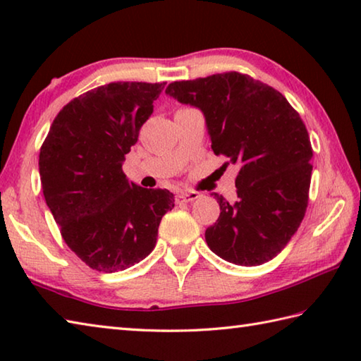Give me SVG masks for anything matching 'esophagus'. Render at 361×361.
<instances>
[{
    "label": "esophagus",
    "mask_w": 361,
    "mask_h": 361,
    "mask_svg": "<svg viewBox=\"0 0 361 361\" xmlns=\"http://www.w3.org/2000/svg\"><path fill=\"white\" fill-rule=\"evenodd\" d=\"M197 197H199V192H195V191H183L178 195H176V202H178V204L192 202V200H195Z\"/></svg>",
    "instance_id": "esophagus-1"
}]
</instances>
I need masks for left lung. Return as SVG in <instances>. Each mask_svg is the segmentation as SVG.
<instances>
[{
	"instance_id": "8db88e82",
	"label": "left lung",
	"mask_w": 361,
	"mask_h": 361,
	"mask_svg": "<svg viewBox=\"0 0 361 361\" xmlns=\"http://www.w3.org/2000/svg\"><path fill=\"white\" fill-rule=\"evenodd\" d=\"M166 94L200 109L213 152L240 167L234 204L212 194L221 212L207 245L232 264L271 261L307 209L312 146L304 122L279 90L235 71L176 81Z\"/></svg>"
}]
</instances>
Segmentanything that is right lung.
Returning a JSON list of instances; mask_svg holds the SVG:
<instances>
[{
    "label": "right lung",
    "instance_id": "1",
    "mask_svg": "<svg viewBox=\"0 0 361 361\" xmlns=\"http://www.w3.org/2000/svg\"><path fill=\"white\" fill-rule=\"evenodd\" d=\"M164 85L111 82L89 90L63 106L41 146L46 204L66 245L95 271H124L145 259L175 207L167 189L142 188L122 172Z\"/></svg>",
    "mask_w": 361,
    "mask_h": 361
}]
</instances>
